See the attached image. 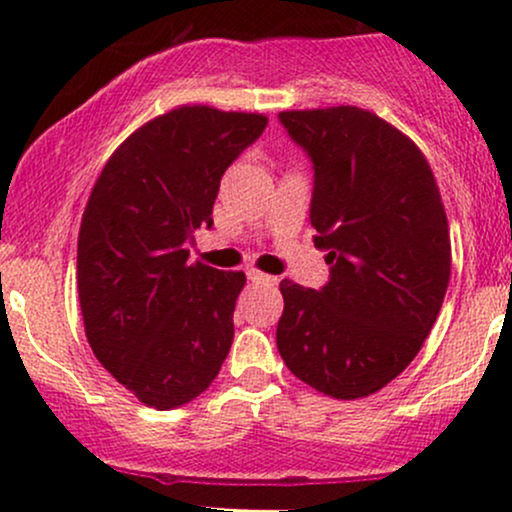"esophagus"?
<instances>
[{"label": "esophagus", "instance_id": "34e87169", "mask_svg": "<svg viewBox=\"0 0 512 512\" xmlns=\"http://www.w3.org/2000/svg\"><path fill=\"white\" fill-rule=\"evenodd\" d=\"M248 279L255 281V284H267V286L276 284V276L262 274V272H257V269H248Z\"/></svg>", "mask_w": 512, "mask_h": 512}]
</instances>
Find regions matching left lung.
Segmentation results:
<instances>
[{"label": "left lung", "instance_id": "obj_1", "mask_svg": "<svg viewBox=\"0 0 512 512\" xmlns=\"http://www.w3.org/2000/svg\"><path fill=\"white\" fill-rule=\"evenodd\" d=\"M313 163L310 223L327 252L320 289L281 281L276 349L337 399L368 397L419 354L450 281V233L424 154L354 105L279 113Z\"/></svg>", "mask_w": 512, "mask_h": 512}]
</instances>
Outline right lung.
Returning <instances> with one entry per match:
<instances>
[{
	"mask_svg": "<svg viewBox=\"0 0 512 512\" xmlns=\"http://www.w3.org/2000/svg\"><path fill=\"white\" fill-rule=\"evenodd\" d=\"M267 117L182 105L146 122L105 163L76 250L86 339L139 402L168 411L202 395L233 342L243 272L190 264L214 226L223 173Z\"/></svg>",
	"mask_w": 512,
	"mask_h": 512,
	"instance_id": "add662e5",
	"label": "right lung"
}]
</instances>
